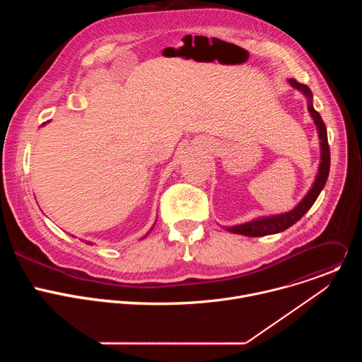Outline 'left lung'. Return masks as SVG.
Instances as JSON below:
<instances>
[{
  "label": "left lung",
  "instance_id": "1",
  "mask_svg": "<svg viewBox=\"0 0 362 362\" xmlns=\"http://www.w3.org/2000/svg\"><path fill=\"white\" fill-rule=\"evenodd\" d=\"M289 83H291L292 87H295L296 90L303 93L305 97L308 98V110H309V113H311V116H313V119H314V122L318 127L320 140H321V163H320V170H318L317 179H315L313 187L309 189V192L306 193V196L299 202V204L291 212H286V214H282V215L259 218V219H255V221H250V222H246V223H242V225L226 228V230H229L232 233L257 238V236L274 235V233H279V232L286 230L293 223H296L309 209H311V206L315 203L317 197L320 196L321 190L324 189V186L327 183V179H328V175H329L331 156H329V144H328L325 123L322 122L320 113L313 106V93H311V90H309V87L305 86V84L298 83L295 78H289Z\"/></svg>",
  "mask_w": 362,
  "mask_h": 362
}]
</instances>
